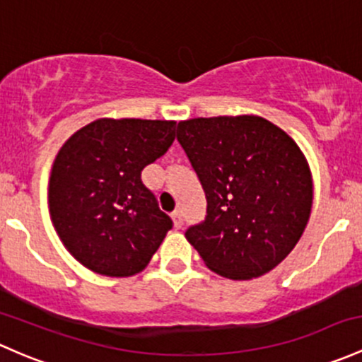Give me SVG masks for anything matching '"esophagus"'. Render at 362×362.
<instances>
[{"label":"esophagus","instance_id":"esophagus-1","mask_svg":"<svg viewBox=\"0 0 362 362\" xmlns=\"http://www.w3.org/2000/svg\"><path fill=\"white\" fill-rule=\"evenodd\" d=\"M171 218H173V226L177 227V229H180V227L184 226V216H182L180 210H175L171 213Z\"/></svg>","mask_w":362,"mask_h":362}]
</instances>
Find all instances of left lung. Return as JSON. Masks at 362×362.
Segmentation results:
<instances>
[{
  "label": "left lung",
  "instance_id": "obj_1",
  "mask_svg": "<svg viewBox=\"0 0 362 362\" xmlns=\"http://www.w3.org/2000/svg\"><path fill=\"white\" fill-rule=\"evenodd\" d=\"M177 140L206 194L185 238L210 271L260 277L295 248L312 208V175L295 140L260 116L180 121Z\"/></svg>",
  "mask_w": 362,
  "mask_h": 362
}]
</instances>
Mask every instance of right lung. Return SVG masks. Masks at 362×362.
I'll list each match as a JSON object with an SVG mask.
<instances>
[{"label": "right lung", "mask_w": 362, "mask_h": 362, "mask_svg": "<svg viewBox=\"0 0 362 362\" xmlns=\"http://www.w3.org/2000/svg\"><path fill=\"white\" fill-rule=\"evenodd\" d=\"M175 121H91L60 147L48 206L67 251L109 277L142 272L173 222L142 184V170L175 140Z\"/></svg>", "instance_id": "obj_1"}]
</instances>
